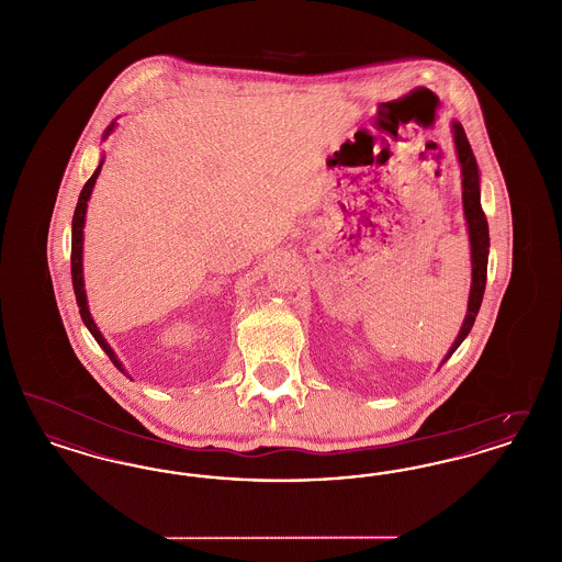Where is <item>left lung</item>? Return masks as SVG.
I'll return each mask as SVG.
<instances>
[{
    "instance_id": "obj_1",
    "label": "left lung",
    "mask_w": 562,
    "mask_h": 562,
    "mask_svg": "<svg viewBox=\"0 0 562 562\" xmlns=\"http://www.w3.org/2000/svg\"><path fill=\"white\" fill-rule=\"evenodd\" d=\"M451 133H453L454 151L457 160L461 166V200H463V216L468 223V236H470V255H472V286H470V296H468V312L463 324L459 328V335L453 341L447 356L442 358L440 367L453 356L454 349L463 344V339L470 335L474 321L481 310L482 294H484V284H486V263H488V223L486 216L482 213L481 206V172L479 164L474 158V151L470 147V140L465 136V131L459 122H451Z\"/></svg>"
}]
</instances>
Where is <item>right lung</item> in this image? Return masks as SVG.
<instances>
[{
	"mask_svg": "<svg viewBox=\"0 0 562 562\" xmlns=\"http://www.w3.org/2000/svg\"><path fill=\"white\" fill-rule=\"evenodd\" d=\"M115 126H117V122L113 120V122L109 124L108 128H105V133H103V140L108 138L109 134L115 131ZM103 161H105V156H101V161H99L97 170L92 172V177L86 181V186L81 189L80 200H78V206H76V213H74V223H71V280H74L76 301H78L81 321L86 324V328H88V330H90V335L97 339V344H99L101 348L105 349V353H108L109 360L115 364V369H117V371H122L126 376H131L128 371L124 369V364L120 362V358L115 356V351H113L111 346H109L108 339L103 337V333L99 330L97 322L92 318L90 307H88L86 286H83V266H81V261H83V223H86L88 200H90L92 189H94V183H97V179H99V175H101V166H103ZM131 379H133V376H131Z\"/></svg>",
	"mask_w": 562,
	"mask_h": 562,
	"instance_id": "1",
	"label": "right lung"
}]
</instances>
